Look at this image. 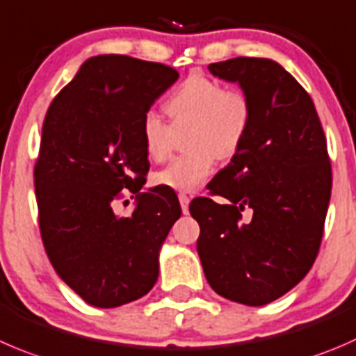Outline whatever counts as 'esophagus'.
I'll return each instance as SVG.
<instances>
[{
    "mask_svg": "<svg viewBox=\"0 0 356 356\" xmlns=\"http://www.w3.org/2000/svg\"><path fill=\"white\" fill-rule=\"evenodd\" d=\"M179 203H181L182 213L189 212V196L188 195H179Z\"/></svg>",
    "mask_w": 356,
    "mask_h": 356,
    "instance_id": "34e87169",
    "label": "esophagus"
}]
</instances>
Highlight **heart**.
<instances>
[{
    "label": "heart",
    "mask_w": 356,
    "mask_h": 356,
    "mask_svg": "<svg viewBox=\"0 0 356 356\" xmlns=\"http://www.w3.org/2000/svg\"><path fill=\"white\" fill-rule=\"evenodd\" d=\"M168 125L158 113L147 111L140 122L144 151L163 161L174 146L175 132L189 134L188 156L177 158L154 177L156 184L177 193H193L213 174L216 156L227 158L238 151L250 127V104L238 90H226L216 79L193 74L179 85L167 101Z\"/></svg>",
    "instance_id": "obj_1"
}]
</instances>
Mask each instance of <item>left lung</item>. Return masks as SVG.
<instances>
[{
  "label": "left lung",
  "mask_w": 356,
  "mask_h": 356,
  "mask_svg": "<svg viewBox=\"0 0 356 356\" xmlns=\"http://www.w3.org/2000/svg\"><path fill=\"white\" fill-rule=\"evenodd\" d=\"M236 83L250 104L243 143L209 189L227 200L189 205L207 282L222 298L264 306L299 284L318 254L332 174L327 140L308 92L271 58L209 65ZM252 220L240 223L241 210Z\"/></svg>",
  "instance_id": "left-lung-1"
}]
</instances>
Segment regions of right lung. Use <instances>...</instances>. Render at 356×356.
<instances>
[{
    "label": "right lung",
    "instance_id": "add662e5",
    "mask_svg": "<svg viewBox=\"0 0 356 356\" xmlns=\"http://www.w3.org/2000/svg\"><path fill=\"white\" fill-rule=\"evenodd\" d=\"M177 78L156 62L97 55L44 116L34 167L41 238L58 277L97 308L153 289L161 245L181 217L172 193L143 191L149 161L140 139L143 116ZM125 191L136 195V209L120 218L114 203Z\"/></svg>",
    "mask_w": 356,
    "mask_h": 356
}]
</instances>
